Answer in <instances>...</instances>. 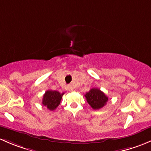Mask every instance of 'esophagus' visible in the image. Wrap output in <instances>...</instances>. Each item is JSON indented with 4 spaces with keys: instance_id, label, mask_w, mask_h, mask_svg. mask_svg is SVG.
I'll list each match as a JSON object with an SVG mask.
<instances>
[{
    "instance_id": "esophagus-1",
    "label": "esophagus",
    "mask_w": 151,
    "mask_h": 151,
    "mask_svg": "<svg viewBox=\"0 0 151 151\" xmlns=\"http://www.w3.org/2000/svg\"><path fill=\"white\" fill-rule=\"evenodd\" d=\"M68 90L69 91H72L73 90H74V88H73V87L70 85H68Z\"/></svg>"
}]
</instances>
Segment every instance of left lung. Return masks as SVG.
<instances>
[{
	"label": "left lung",
	"instance_id": "8db88e82",
	"mask_svg": "<svg viewBox=\"0 0 151 151\" xmlns=\"http://www.w3.org/2000/svg\"><path fill=\"white\" fill-rule=\"evenodd\" d=\"M85 96L88 104L93 109H101L108 101V97L99 88H92L86 93Z\"/></svg>",
	"mask_w": 151,
	"mask_h": 151
}]
</instances>
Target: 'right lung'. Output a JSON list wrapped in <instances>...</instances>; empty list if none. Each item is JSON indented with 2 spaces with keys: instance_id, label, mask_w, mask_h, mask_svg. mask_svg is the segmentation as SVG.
<instances>
[{
  "instance_id": "right-lung-1",
  "label": "right lung",
  "mask_w": 151,
  "mask_h": 151,
  "mask_svg": "<svg viewBox=\"0 0 151 151\" xmlns=\"http://www.w3.org/2000/svg\"><path fill=\"white\" fill-rule=\"evenodd\" d=\"M63 94L64 93H60L57 91L48 90L43 96L42 104L47 107V109H49L50 110H55L60 104Z\"/></svg>"
}]
</instances>
